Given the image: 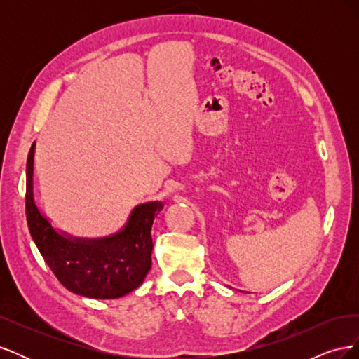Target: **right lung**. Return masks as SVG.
I'll list each match as a JSON object with an SVG mask.
<instances>
[{
	"label": "right lung",
	"mask_w": 359,
	"mask_h": 359,
	"mask_svg": "<svg viewBox=\"0 0 359 359\" xmlns=\"http://www.w3.org/2000/svg\"><path fill=\"white\" fill-rule=\"evenodd\" d=\"M34 151L27 160L25 214L40 255L60 283L76 295L114 299L142 285L151 269V226L163 210L158 201L137 205L121 231L104 238H76L60 232L41 214L34 201Z\"/></svg>",
	"instance_id": "right-lung-1"
}]
</instances>
